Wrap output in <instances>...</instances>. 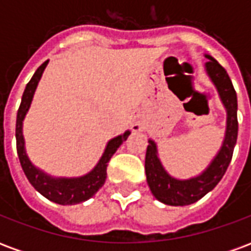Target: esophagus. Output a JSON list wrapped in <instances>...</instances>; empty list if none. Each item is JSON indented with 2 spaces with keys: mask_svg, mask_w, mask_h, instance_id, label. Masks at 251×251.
Here are the masks:
<instances>
[{
  "mask_svg": "<svg viewBox=\"0 0 251 251\" xmlns=\"http://www.w3.org/2000/svg\"><path fill=\"white\" fill-rule=\"evenodd\" d=\"M136 129H140V127H138V126H136Z\"/></svg>",
  "mask_w": 251,
  "mask_h": 251,
  "instance_id": "1",
  "label": "esophagus"
}]
</instances>
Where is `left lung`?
Wrapping results in <instances>:
<instances>
[{"label": "left lung", "mask_w": 251, "mask_h": 251, "mask_svg": "<svg viewBox=\"0 0 251 251\" xmlns=\"http://www.w3.org/2000/svg\"><path fill=\"white\" fill-rule=\"evenodd\" d=\"M208 62L205 63V70L214 82L222 102L227 110V129L226 137L221 151L212 160L210 167L198 177L189 180H177L171 177L157 157L156 144L151 140L147 149L145 157V174L149 188L154 198L161 203L168 205H187L201 199L205 194L215 188L226 174L228 164L232 158L234 147L238 137L237 118V93L234 90L231 79L226 70L210 55H205Z\"/></svg>", "instance_id": "1"}]
</instances>
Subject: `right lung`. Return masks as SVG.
Masks as SVG:
<instances>
[{
	"label": "right lung",
	"instance_id": "1",
	"mask_svg": "<svg viewBox=\"0 0 251 251\" xmlns=\"http://www.w3.org/2000/svg\"><path fill=\"white\" fill-rule=\"evenodd\" d=\"M47 63H48V60L43 63L36 70L32 79L25 87L24 94H23L21 104H20L19 111H17V121H16L17 154H19L20 164L23 167V171H24L26 179L29 180V183L35 187L36 191H39L43 196H46L47 199L55 201L57 204H77V203H82L84 200L90 199L104 184L106 176H107L106 169H107V164H109L110 158L114 154L115 151L120 148L121 144L127 140V137L130 136V131H125L122 136L115 137L111 141H109L107 147L104 149L103 156L99 160L97 167L86 176L76 177V179H53V177H50L46 174H43L41 171L35 168L29 161L26 153H25L24 137H23V121H24L26 111L29 109L33 94H35V90L37 87V83L40 80L41 74L44 71Z\"/></svg>",
	"mask_w": 251,
	"mask_h": 251
}]
</instances>
